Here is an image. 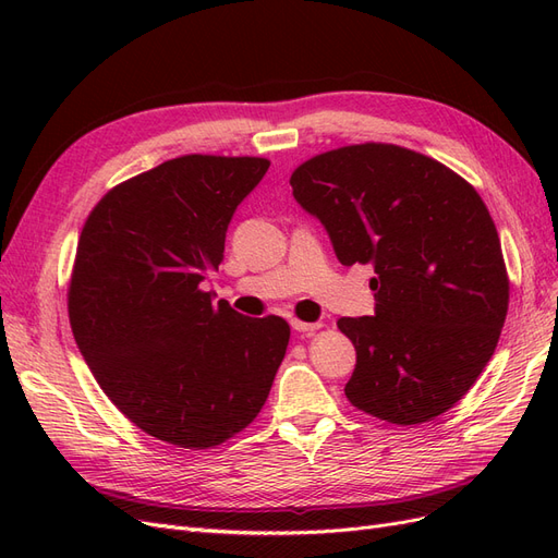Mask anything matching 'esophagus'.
<instances>
[{"mask_svg": "<svg viewBox=\"0 0 558 558\" xmlns=\"http://www.w3.org/2000/svg\"><path fill=\"white\" fill-rule=\"evenodd\" d=\"M291 326H293V330H298L302 335H314L320 328L318 320H316V324H305V320H298V318L291 320Z\"/></svg>", "mask_w": 558, "mask_h": 558, "instance_id": "34e87169", "label": "esophagus"}]
</instances>
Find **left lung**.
Here are the masks:
<instances>
[{"mask_svg":"<svg viewBox=\"0 0 558 558\" xmlns=\"http://www.w3.org/2000/svg\"><path fill=\"white\" fill-rule=\"evenodd\" d=\"M298 205L342 265H373L375 316L340 318L356 347L353 408L424 424L477 381L508 316L510 279L480 193L442 162L396 144H353L302 162Z\"/></svg>","mask_w":558,"mask_h":558,"instance_id":"8db88e82","label":"left lung"}]
</instances>
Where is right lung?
<instances>
[{
  "instance_id": "obj_1",
  "label": "right lung",
  "mask_w": 558,
  "mask_h": 558,
  "mask_svg": "<svg viewBox=\"0 0 558 558\" xmlns=\"http://www.w3.org/2000/svg\"><path fill=\"white\" fill-rule=\"evenodd\" d=\"M267 167L167 160L118 183L81 230L66 293L74 340L107 398L162 442L209 449L244 430L289 347L281 316L251 318L199 289Z\"/></svg>"
}]
</instances>
